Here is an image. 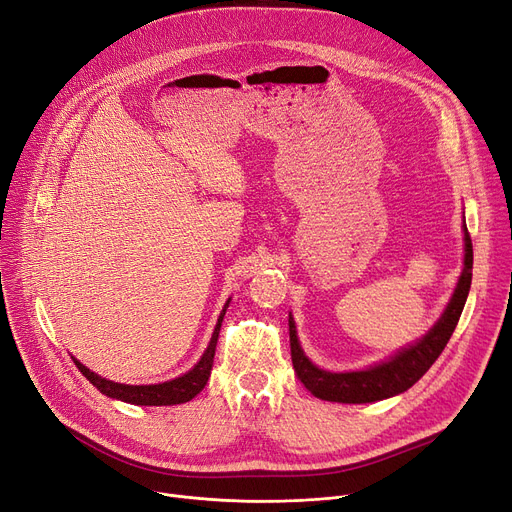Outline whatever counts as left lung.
<instances>
[{"instance_id":"8db88e82","label":"left lung","mask_w":512,"mask_h":512,"mask_svg":"<svg viewBox=\"0 0 512 512\" xmlns=\"http://www.w3.org/2000/svg\"><path fill=\"white\" fill-rule=\"evenodd\" d=\"M465 229V269L458 279L454 296L442 314V319L433 325V329L419 339L415 346L404 348L394 358L377 364L367 371H352V373H329L323 371L304 356L294 319L289 314V346H291V362H294L296 377L304 383L308 392L316 398L329 402H344V404H364L392 398L396 394L406 392L408 387L415 385L437 360L452 337L458 319L465 308L471 277H473V243L467 225Z\"/></svg>"}]
</instances>
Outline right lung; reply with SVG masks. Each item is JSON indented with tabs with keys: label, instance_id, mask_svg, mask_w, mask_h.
Segmentation results:
<instances>
[{
	"label": "right lung",
	"instance_id": "obj_1",
	"mask_svg": "<svg viewBox=\"0 0 512 512\" xmlns=\"http://www.w3.org/2000/svg\"><path fill=\"white\" fill-rule=\"evenodd\" d=\"M229 302L225 304L221 316H218V323L214 327L210 346L206 348L204 356L200 358V362L193 367L189 373L173 379V381H164L158 385H125V383H114L108 381L100 375H95L93 371H89L85 364H81L79 360H75L77 369L87 377V381H91L102 394H106L108 398H116L123 400L129 404H137V406H170V404H183L189 402L191 398H196L204 385L208 383L212 364H214V350H216V342H218V331H221V323L223 316L227 310Z\"/></svg>",
	"mask_w": 512,
	"mask_h": 512
}]
</instances>
